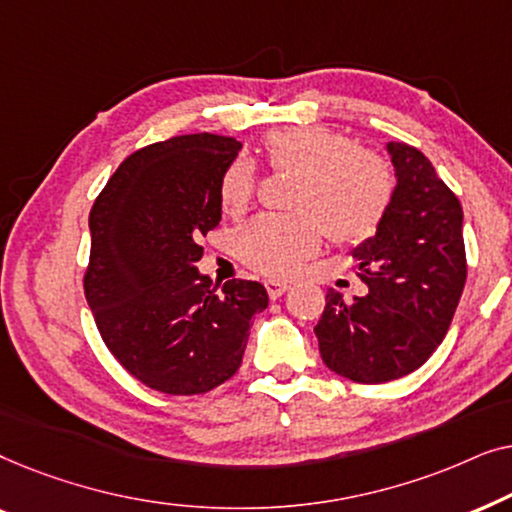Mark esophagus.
<instances>
[{
    "label": "esophagus",
    "instance_id": "esophagus-1",
    "mask_svg": "<svg viewBox=\"0 0 512 512\" xmlns=\"http://www.w3.org/2000/svg\"><path fill=\"white\" fill-rule=\"evenodd\" d=\"M265 289H268V296L272 300H277L279 296H282V293L289 291L291 286L286 282H279V279H268V282H265Z\"/></svg>",
    "mask_w": 512,
    "mask_h": 512
}]
</instances>
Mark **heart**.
<instances>
[{"label":"heart","mask_w":512,"mask_h":512,"mask_svg":"<svg viewBox=\"0 0 512 512\" xmlns=\"http://www.w3.org/2000/svg\"><path fill=\"white\" fill-rule=\"evenodd\" d=\"M261 153L272 172L296 174L289 209L296 214L261 216L237 235V256L270 277H289L321 247L324 233L335 244L368 240L380 228L394 198V170L380 153L324 125H293L263 137ZM256 195V170L237 158L219 179L226 214L247 212Z\"/></svg>","instance_id":"b5f03b06"}]
</instances>
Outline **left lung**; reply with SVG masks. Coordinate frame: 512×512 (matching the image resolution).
I'll return each instance as SVG.
<instances>
[{"mask_svg": "<svg viewBox=\"0 0 512 512\" xmlns=\"http://www.w3.org/2000/svg\"><path fill=\"white\" fill-rule=\"evenodd\" d=\"M396 172L389 212L352 254L368 296L326 293L314 326L321 359L352 382L382 384L417 370L452 324L466 284L464 212L431 160L389 142Z\"/></svg>", "mask_w": 512, "mask_h": 512, "instance_id": "1", "label": "left lung"}]
</instances>
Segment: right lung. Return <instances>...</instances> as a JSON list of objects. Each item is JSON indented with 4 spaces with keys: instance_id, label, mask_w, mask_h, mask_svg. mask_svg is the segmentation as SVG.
<instances>
[{
    "instance_id": "1",
    "label": "right lung",
    "mask_w": 512,
    "mask_h": 512,
    "mask_svg": "<svg viewBox=\"0 0 512 512\" xmlns=\"http://www.w3.org/2000/svg\"><path fill=\"white\" fill-rule=\"evenodd\" d=\"M242 144L181 135L123 160L90 209L86 300L109 352L146 387L205 394L240 368L268 291L200 275V237L221 221L219 179Z\"/></svg>"
}]
</instances>
